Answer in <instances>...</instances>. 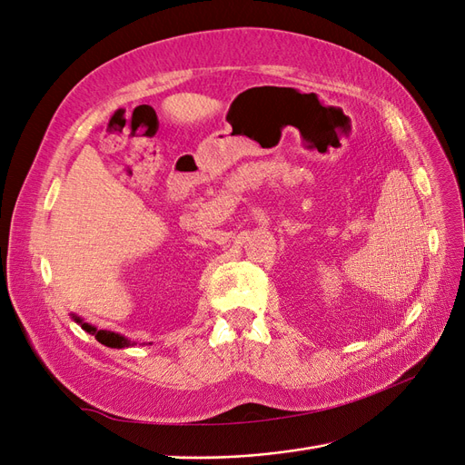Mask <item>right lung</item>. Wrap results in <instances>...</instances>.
<instances>
[{
  "label": "right lung",
  "mask_w": 465,
  "mask_h": 465,
  "mask_svg": "<svg viewBox=\"0 0 465 465\" xmlns=\"http://www.w3.org/2000/svg\"><path fill=\"white\" fill-rule=\"evenodd\" d=\"M74 322H77L79 326L85 330L87 333L94 335L98 343H103L106 347H112V349H125V347H134L137 345L135 341L128 340V337H124L122 333H116V331H108V330H98L96 326H93V323L89 322H83V318H79L77 314H72Z\"/></svg>",
  "instance_id": "add662e5"
}]
</instances>
